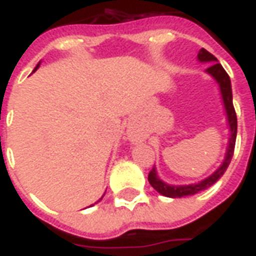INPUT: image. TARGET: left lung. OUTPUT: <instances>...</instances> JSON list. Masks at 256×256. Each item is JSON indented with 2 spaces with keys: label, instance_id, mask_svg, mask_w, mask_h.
<instances>
[{
  "label": "left lung",
  "instance_id": "8db88e82",
  "mask_svg": "<svg viewBox=\"0 0 256 256\" xmlns=\"http://www.w3.org/2000/svg\"><path fill=\"white\" fill-rule=\"evenodd\" d=\"M198 60L200 63H211L206 72L210 74L212 78L216 80V84L220 86V97H222V102L225 106L226 119H228V124H229V130H230V136H229V141H228V148H226L225 159L222 162L216 170H215L210 177L204 178L203 181H198V184H189V185H168V184L163 182L158 172H156V167L150 170V176H148V181L152 185V188L158 190V192L166 196V198H185V196H190L194 193L202 192L204 189L210 188L212 184H215L220 180L224 174H225L226 168L230 163L232 158H233V152H234V144H236V136H237V116L234 112V106H233V96H232V84L229 75L226 74L224 67L218 63V60L211 53L207 52L204 48L198 50Z\"/></svg>",
  "mask_w": 256,
  "mask_h": 256
}]
</instances>
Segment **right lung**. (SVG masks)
Wrapping results in <instances>:
<instances>
[{"mask_svg":"<svg viewBox=\"0 0 256 256\" xmlns=\"http://www.w3.org/2000/svg\"><path fill=\"white\" fill-rule=\"evenodd\" d=\"M40 64H41V63H38V64H36V67L34 68V71H36V70H38V67H40ZM34 71H32V72H34ZM101 198H100V200H101Z\"/></svg>","mask_w":256,"mask_h":256,"instance_id":"add662e5","label":"right lung"}]
</instances>
